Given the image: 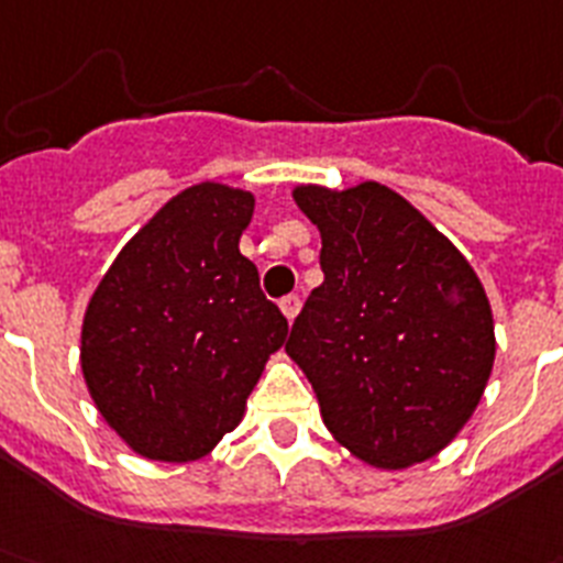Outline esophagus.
Here are the masks:
<instances>
[{
	"label": "esophagus",
	"instance_id": "1",
	"mask_svg": "<svg viewBox=\"0 0 563 563\" xmlns=\"http://www.w3.org/2000/svg\"><path fill=\"white\" fill-rule=\"evenodd\" d=\"M280 311H283V317H286L288 322H295V317L300 314V297H295V295L283 297V300H280Z\"/></svg>",
	"mask_w": 563,
	"mask_h": 563
}]
</instances>
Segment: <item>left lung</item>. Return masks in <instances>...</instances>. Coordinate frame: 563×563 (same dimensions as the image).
<instances>
[{
  "label": "left lung",
  "instance_id": "1",
  "mask_svg": "<svg viewBox=\"0 0 563 563\" xmlns=\"http://www.w3.org/2000/svg\"><path fill=\"white\" fill-rule=\"evenodd\" d=\"M320 232L325 280L291 325L286 354L309 376L331 437L376 471L444 451L485 397L496 331L462 252L394 189L297 184Z\"/></svg>",
  "mask_w": 563,
  "mask_h": 563
}]
</instances>
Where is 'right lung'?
<instances>
[{
  "instance_id": "right-lung-1",
  "label": "right lung",
  "mask_w": 563,
  "mask_h": 563,
  "mask_svg": "<svg viewBox=\"0 0 563 563\" xmlns=\"http://www.w3.org/2000/svg\"><path fill=\"white\" fill-rule=\"evenodd\" d=\"M254 195L200 180L124 243L87 302L81 374L133 453L184 464L241 424L288 322L241 254Z\"/></svg>"
}]
</instances>
